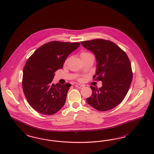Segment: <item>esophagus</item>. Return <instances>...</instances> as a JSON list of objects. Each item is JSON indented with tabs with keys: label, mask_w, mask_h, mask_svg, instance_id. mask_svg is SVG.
Instances as JSON below:
<instances>
[{
	"label": "esophagus",
	"mask_w": 154,
	"mask_h": 154,
	"mask_svg": "<svg viewBox=\"0 0 154 154\" xmlns=\"http://www.w3.org/2000/svg\"><path fill=\"white\" fill-rule=\"evenodd\" d=\"M75 87H77V88H79V89H82V88H84V86H83V85H75Z\"/></svg>",
	"instance_id": "obj_1"
}]
</instances>
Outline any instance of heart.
<instances>
[{
	"label": "heart",
	"instance_id": "b5f03b06",
	"mask_svg": "<svg viewBox=\"0 0 154 154\" xmlns=\"http://www.w3.org/2000/svg\"><path fill=\"white\" fill-rule=\"evenodd\" d=\"M80 58H82V60H86V59H88L89 58L94 57L93 55L89 53L88 52H82V53H80Z\"/></svg>",
	"mask_w": 154,
	"mask_h": 154
}]
</instances>
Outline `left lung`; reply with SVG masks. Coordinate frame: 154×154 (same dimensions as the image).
<instances>
[{
  "label": "left lung",
  "instance_id": "1",
  "mask_svg": "<svg viewBox=\"0 0 154 154\" xmlns=\"http://www.w3.org/2000/svg\"><path fill=\"white\" fill-rule=\"evenodd\" d=\"M80 42L95 55L97 69L94 78L103 82L99 88L91 85L92 94L87 102L99 111L112 109L124 99L132 81L129 58L119 46L109 40L95 39Z\"/></svg>",
  "mask_w": 154,
  "mask_h": 154
}]
</instances>
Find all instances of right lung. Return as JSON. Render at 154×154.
Listing matches in <instances>:
<instances>
[{"label": "right lung", "instance_id": "right-lung-1", "mask_svg": "<svg viewBox=\"0 0 154 154\" xmlns=\"http://www.w3.org/2000/svg\"><path fill=\"white\" fill-rule=\"evenodd\" d=\"M80 44L51 41L35 51L23 69L22 86L30 106L44 115L57 113L65 105L71 85H54V72L62 69L65 60Z\"/></svg>", "mask_w": 154, "mask_h": 154}]
</instances>
